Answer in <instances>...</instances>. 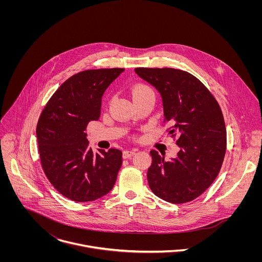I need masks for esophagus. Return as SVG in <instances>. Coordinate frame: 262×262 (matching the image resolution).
<instances>
[{"label": "esophagus", "mask_w": 262, "mask_h": 262, "mask_svg": "<svg viewBox=\"0 0 262 262\" xmlns=\"http://www.w3.org/2000/svg\"><path fill=\"white\" fill-rule=\"evenodd\" d=\"M135 150H124L123 151V157L124 158H129V157H131L132 155H134L135 154Z\"/></svg>", "instance_id": "1"}]
</instances>
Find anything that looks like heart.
<instances>
[{"mask_svg": "<svg viewBox=\"0 0 262 262\" xmlns=\"http://www.w3.org/2000/svg\"><path fill=\"white\" fill-rule=\"evenodd\" d=\"M148 93H153V91L147 84H144V83H137L131 89V95H132L133 100L138 97H141L145 94H148Z\"/></svg>", "mask_w": 262, "mask_h": 262, "instance_id": "heart-1", "label": "heart"}]
</instances>
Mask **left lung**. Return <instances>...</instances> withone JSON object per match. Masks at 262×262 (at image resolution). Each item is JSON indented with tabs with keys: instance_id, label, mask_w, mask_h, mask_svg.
Listing matches in <instances>:
<instances>
[{
	"instance_id": "8db88e82",
	"label": "left lung",
	"mask_w": 262,
	"mask_h": 262,
	"mask_svg": "<svg viewBox=\"0 0 262 262\" xmlns=\"http://www.w3.org/2000/svg\"><path fill=\"white\" fill-rule=\"evenodd\" d=\"M135 73L161 95L164 120L180 147L170 160L151 150L147 171L151 190L172 203H187L216 180L223 164L227 137L224 117L215 97L189 73L164 68H137Z\"/></svg>"
}]
</instances>
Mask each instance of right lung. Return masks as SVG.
Returning <instances> with one entry per match:
<instances>
[{"mask_svg": "<svg viewBox=\"0 0 262 262\" xmlns=\"http://www.w3.org/2000/svg\"><path fill=\"white\" fill-rule=\"evenodd\" d=\"M124 69L80 72L67 79L52 95L36 127L43 171L66 198L95 201L112 189L122 165V151L94 153L86 139L88 124L101 115L106 89Z\"/></svg>", "mask_w": 262, "mask_h": 262, "instance_id": "obj_1", "label": "right lung"}]
</instances>
